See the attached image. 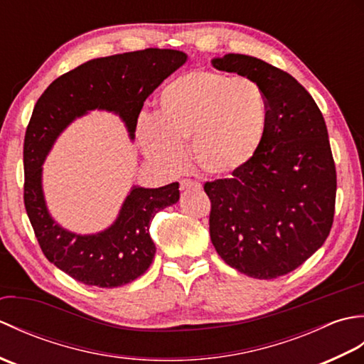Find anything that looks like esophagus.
Returning <instances> with one entry per match:
<instances>
[{"mask_svg":"<svg viewBox=\"0 0 364 364\" xmlns=\"http://www.w3.org/2000/svg\"><path fill=\"white\" fill-rule=\"evenodd\" d=\"M180 188L184 191V189H191V188H196V189H200V183L191 180V178H184V180L180 181Z\"/></svg>","mask_w":364,"mask_h":364,"instance_id":"34e87169","label":"esophagus"}]
</instances>
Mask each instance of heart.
Listing matches in <instances>:
<instances>
[{
  "mask_svg": "<svg viewBox=\"0 0 364 364\" xmlns=\"http://www.w3.org/2000/svg\"><path fill=\"white\" fill-rule=\"evenodd\" d=\"M267 100L249 78L197 70L162 89L156 114L142 115L136 136L145 156L167 172L186 164L189 144L203 173L237 172L258 153L267 127Z\"/></svg>",
  "mask_w": 364,
  "mask_h": 364,
  "instance_id": "obj_1",
  "label": "heart"
}]
</instances>
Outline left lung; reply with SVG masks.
<instances>
[{
    "label": "left lung",
    "mask_w": 364,
    "mask_h": 364,
    "mask_svg": "<svg viewBox=\"0 0 364 364\" xmlns=\"http://www.w3.org/2000/svg\"><path fill=\"white\" fill-rule=\"evenodd\" d=\"M213 65L257 82L269 115L249 164L205 183L211 241L228 266L270 280L304 264L333 225L336 168L326 120L296 78L264 60L230 53Z\"/></svg>",
    "instance_id": "left-lung-1"
}]
</instances>
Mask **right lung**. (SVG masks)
Masks as SVG:
<instances>
[{"mask_svg": "<svg viewBox=\"0 0 364 364\" xmlns=\"http://www.w3.org/2000/svg\"><path fill=\"white\" fill-rule=\"evenodd\" d=\"M186 59L183 51L161 48L92 59L54 80L37 100L23 145V198L46 259L75 280L117 288L141 277L156 252L150 223L158 211L178 202L180 191L176 181L158 189L134 186L114 225L98 235H75L46 211L41 181L46 153L68 123L92 109L119 114L133 139L146 97Z\"/></svg>", "mask_w": 364, "mask_h": 364, "instance_id": "1", "label": "right lung"}]
</instances>
